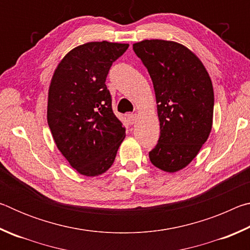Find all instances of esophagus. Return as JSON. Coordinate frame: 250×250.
I'll return each instance as SVG.
<instances>
[{"instance_id": "1", "label": "esophagus", "mask_w": 250, "mask_h": 250, "mask_svg": "<svg viewBox=\"0 0 250 250\" xmlns=\"http://www.w3.org/2000/svg\"><path fill=\"white\" fill-rule=\"evenodd\" d=\"M138 120V116L135 113H132V115H128V121L130 125H134Z\"/></svg>"}]
</instances>
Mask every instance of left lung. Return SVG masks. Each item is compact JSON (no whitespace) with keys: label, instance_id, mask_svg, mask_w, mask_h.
Instances as JSON below:
<instances>
[{"label":"left lung","instance_id":"left-lung-1","mask_svg":"<svg viewBox=\"0 0 250 250\" xmlns=\"http://www.w3.org/2000/svg\"><path fill=\"white\" fill-rule=\"evenodd\" d=\"M133 50L146 67L158 104L160 138L151 163L174 173L192 162L213 125L214 90L195 54L172 41L146 40Z\"/></svg>","mask_w":250,"mask_h":250}]
</instances>
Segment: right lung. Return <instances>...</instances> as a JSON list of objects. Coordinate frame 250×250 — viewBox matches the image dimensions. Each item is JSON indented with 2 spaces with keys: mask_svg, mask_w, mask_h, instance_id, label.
I'll use <instances>...</instances> for the list:
<instances>
[{
  "mask_svg": "<svg viewBox=\"0 0 250 250\" xmlns=\"http://www.w3.org/2000/svg\"><path fill=\"white\" fill-rule=\"evenodd\" d=\"M129 44L90 42L66 55L50 80L47 122L58 150L76 171L98 176L112 166L125 138L105 78Z\"/></svg>",
  "mask_w": 250,
  "mask_h": 250,
  "instance_id": "right-lung-1",
  "label": "right lung"
}]
</instances>
